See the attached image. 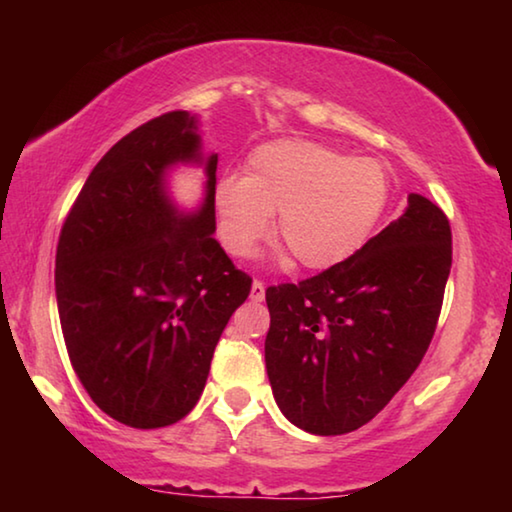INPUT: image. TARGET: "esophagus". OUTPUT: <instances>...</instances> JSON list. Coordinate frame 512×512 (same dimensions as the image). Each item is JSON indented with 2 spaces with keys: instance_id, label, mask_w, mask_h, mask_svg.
<instances>
[{
  "instance_id": "esophagus-1",
  "label": "esophagus",
  "mask_w": 512,
  "mask_h": 512,
  "mask_svg": "<svg viewBox=\"0 0 512 512\" xmlns=\"http://www.w3.org/2000/svg\"><path fill=\"white\" fill-rule=\"evenodd\" d=\"M264 296H266V287H264V282H262V280H255V282H253V287H250V298H253L255 302H262V300H264Z\"/></svg>"
}]
</instances>
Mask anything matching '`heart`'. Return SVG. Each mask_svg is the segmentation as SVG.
Masks as SVG:
<instances>
[{
  "label": "heart",
  "mask_w": 512,
  "mask_h": 512,
  "mask_svg": "<svg viewBox=\"0 0 512 512\" xmlns=\"http://www.w3.org/2000/svg\"><path fill=\"white\" fill-rule=\"evenodd\" d=\"M388 205V173L379 162L332 146L277 140L248 155L244 178L214 187L216 232L235 257H250L271 235L296 264L325 271L366 246Z\"/></svg>",
  "instance_id": "b5f03b06"
}]
</instances>
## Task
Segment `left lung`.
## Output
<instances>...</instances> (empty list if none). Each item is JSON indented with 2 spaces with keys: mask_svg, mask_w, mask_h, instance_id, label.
I'll return each instance as SVG.
<instances>
[{
  "mask_svg": "<svg viewBox=\"0 0 512 512\" xmlns=\"http://www.w3.org/2000/svg\"><path fill=\"white\" fill-rule=\"evenodd\" d=\"M452 268V228L420 194L350 259L266 289L264 354L280 411L316 436L363 427L420 366Z\"/></svg>",
  "mask_w": 512,
  "mask_h": 512,
  "instance_id": "8db88e82",
  "label": "left lung"
}]
</instances>
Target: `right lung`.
I'll use <instances>...</instances> for the list:
<instances>
[{"instance_id": "obj_1", "label": "right lung", "mask_w": 512, "mask_h": 512, "mask_svg": "<svg viewBox=\"0 0 512 512\" xmlns=\"http://www.w3.org/2000/svg\"><path fill=\"white\" fill-rule=\"evenodd\" d=\"M187 110L146 121L112 146L69 207L56 248V300L69 361L92 402L135 429L167 427L201 397L216 343L253 277L219 241L216 162L207 194L180 214L164 171L201 162Z\"/></svg>"}]
</instances>
